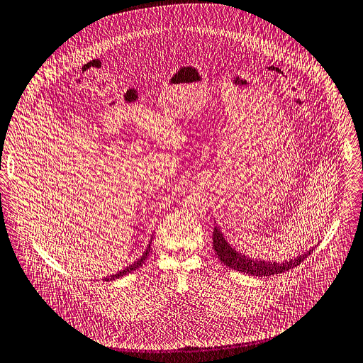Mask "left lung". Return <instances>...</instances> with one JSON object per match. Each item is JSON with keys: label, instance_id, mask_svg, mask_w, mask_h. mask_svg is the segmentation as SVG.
<instances>
[{"label": "left lung", "instance_id": "8db88e82", "mask_svg": "<svg viewBox=\"0 0 363 363\" xmlns=\"http://www.w3.org/2000/svg\"><path fill=\"white\" fill-rule=\"evenodd\" d=\"M213 247L218 256V259L224 263V265L230 269H236L243 274H249L253 277H271L277 274L286 272L295 267H298L300 263L307 259L310 253H313L314 246L310 247V250L304 252L300 256H295L294 259L284 260V262H269V260H263V259H252L247 257L246 255L238 252L232 245H230L218 225H214V232H213Z\"/></svg>", "mask_w": 363, "mask_h": 363}]
</instances>
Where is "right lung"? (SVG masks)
Masks as SVG:
<instances>
[{"label":"right lung","mask_w":363,"mask_h":363,"mask_svg":"<svg viewBox=\"0 0 363 363\" xmlns=\"http://www.w3.org/2000/svg\"><path fill=\"white\" fill-rule=\"evenodd\" d=\"M149 252H150V243H149L147 249L145 250V253L142 255V257H140V259H138L136 262L131 263V265H128V267H127V268H124L123 271H120V272H117V274H114V275H111V277H108V278H104V279H106V281H113V279L121 278V277H124V275H127V274H130V272L136 271L138 268H140V267L143 265L145 260H146V257H147V255H149Z\"/></svg>","instance_id":"1"}]
</instances>
